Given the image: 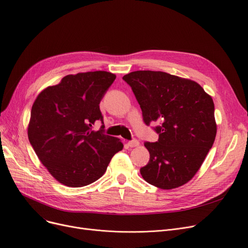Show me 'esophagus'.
I'll use <instances>...</instances> for the list:
<instances>
[{
	"label": "esophagus",
	"mask_w": 248,
	"mask_h": 248,
	"mask_svg": "<svg viewBox=\"0 0 248 248\" xmlns=\"http://www.w3.org/2000/svg\"><path fill=\"white\" fill-rule=\"evenodd\" d=\"M139 145H140V141H139L138 140H136V139H134V140H129V141L127 142V146H128L129 148L138 147Z\"/></svg>",
	"instance_id": "esophagus-1"
}]
</instances>
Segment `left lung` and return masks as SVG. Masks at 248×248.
I'll return each instance as SVG.
<instances>
[{
    "mask_svg": "<svg viewBox=\"0 0 248 248\" xmlns=\"http://www.w3.org/2000/svg\"><path fill=\"white\" fill-rule=\"evenodd\" d=\"M123 79L132 87L142 121L159 135L146 141L150 161L141 177L161 189H175L198 172L216 137L214 102L195 81L162 71L139 70Z\"/></svg>",
    "mask_w": 248,
    "mask_h": 248,
    "instance_id": "obj_1",
    "label": "left lung"
}]
</instances>
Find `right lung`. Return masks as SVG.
I'll list each match as a JSON object with an SVG mask.
<instances>
[{"label":"right lung","mask_w":248,"mask_h":248,"mask_svg":"<svg viewBox=\"0 0 248 248\" xmlns=\"http://www.w3.org/2000/svg\"><path fill=\"white\" fill-rule=\"evenodd\" d=\"M115 75L107 71L70 74L39 94L31 109L28 138L39 160L61 184L83 187L107 171L123 142L104 134L99 103ZM96 120L100 131H92Z\"/></svg>","instance_id":"right-lung-1"}]
</instances>
